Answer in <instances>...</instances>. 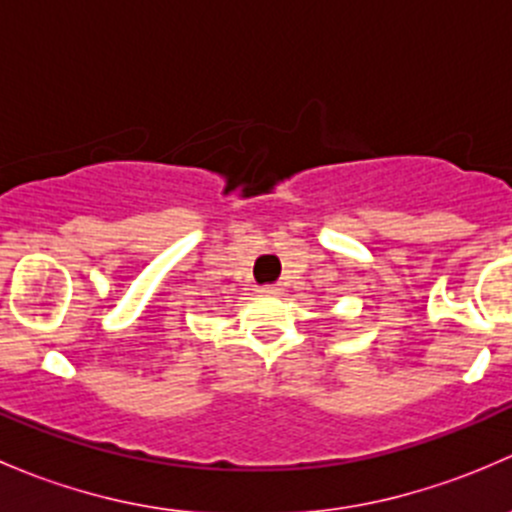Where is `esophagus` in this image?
I'll return each instance as SVG.
<instances>
[{
  "mask_svg": "<svg viewBox=\"0 0 512 512\" xmlns=\"http://www.w3.org/2000/svg\"><path fill=\"white\" fill-rule=\"evenodd\" d=\"M262 292H265V294H280L282 287L280 285H262Z\"/></svg>",
  "mask_w": 512,
  "mask_h": 512,
  "instance_id": "34e87169",
  "label": "esophagus"
}]
</instances>
